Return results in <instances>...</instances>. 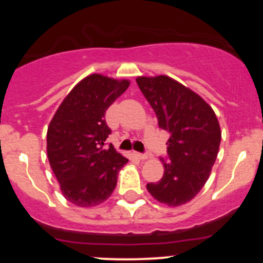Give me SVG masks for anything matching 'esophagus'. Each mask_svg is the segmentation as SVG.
Here are the masks:
<instances>
[{"mask_svg": "<svg viewBox=\"0 0 263 263\" xmlns=\"http://www.w3.org/2000/svg\"><path fill=\"white\" fill-rule=\"evenodd\" d=\"M134 155L136 156L137 159H140V160H145V159H147V155L146 154H142V153H137V151H135Z\"/></svg>", "mask_w": 263, "mask_h": 263, "instance_id": "esophagus-1", "label": "esophagus"}]
</instances>
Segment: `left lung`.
Listing matches in <instances>:
<instances>
[{"instance_id":"1","label":"left lung","mask_w":263,"mask_h":263,"mask_svg":"<svg viewBox=\"0 0 263 263\" xmlns=\"http://www.w3.org/2000/svg\"><path fill=\"white\" fill-rule=\"evenodd\" d=\"M155 112L160 128L169 134L163 178L147 183L155 200L181 206L205 185L219 153L221 131L213 108L196 92L168 76L136 79Z\"/></svg>"}]
</instances>
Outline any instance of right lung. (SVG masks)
<instances>
[{"label": "right lung", "instance_id": "add662e5", "mask_svg": "<svg viewBox=\"0 0 263 263\" xmlns=\"http://www.w3.org/2000/svg\"><path fill=\"white\" fill-rule=\"evenodd\" d=\"M129 86L92 73L81 80L63 99L47 131L48 160L66 200L80 208H92L108 200L117 177L128 161L105 140L110 128L105 112Z\"/></svg>", "mask_w": 263, "mask_h": 263}]
</instances>
